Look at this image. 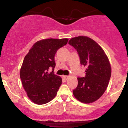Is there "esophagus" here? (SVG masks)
Segmentation results:
<instances>
[{
  "label": "esophagus",
  "mask_w": 128,
  "mask_h": 128,
  "mask_svg": "<svg viewBox=\"0 0 128 128\" xmlns=\"http://www.w3.org/2000/svg\"><path fill=\"white\" fill-rule=\"evenodd\" d=\"M62 77H63V78H64V79H66V80H67V79L68 78L69 76H63Z\"/></svg>",
  "instance_id": "obj_1"
}]
</instances>
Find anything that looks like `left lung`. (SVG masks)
Returning a JSON list of instances; mask_svg holds the SVG:
<instances>
[{"label": "left lung", "mask_w": 128, "mask_h": 128, "mask_svg": "<svg viewBox=\"0 0 128 128\" xmlns=\"http://www.w3.org/2000/svg\"><path fill=\"white\" fill-rule=\"evenodd\" d=\"M68 44L76 50L80 64L86 67V76L78 78V84L73 90V95L82 103L94 102L105 92L111 78L108 57L102 48L87 36L72 38Z\"/></svg>", "instance_id": "1"}]
</instances>
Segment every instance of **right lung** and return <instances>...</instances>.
<instances>
[{"instance_id":"right-lung-1","label":"right lung","mask_w":128,"mask_h":128,"mask_svg":"<svg viewBox=\"0 0 128 128\" xmlns=\"http://www.w3.org/2000/svg\"><path fill=\"white\" fill-rule=\"evenodd\" d=\"M68 40L45 39L36 42L24 57L20 72L22 85L35 104L42 105L56 96L62 79L54 73L55 55ZM52 71L49 72L48 70Z\"/></svg>"}]
</instances>
